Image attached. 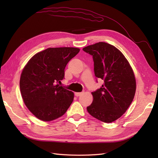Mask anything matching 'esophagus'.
<instances>
[{"label": "esophagus", "mask_w": 158, "mask_h": 158, "mask_svg": "<svg viewBox=\"0 0 158 158\" xmlns=\"http://www.w3.org/2000/svg\"><path fill=\"white\" fill-rule=\"evenodd\" d=\"M82 94V92H76L75 94H74V95H76V97H78V96H80V95Z\"/></svg>", "instance_id": "1"}]
</instances>
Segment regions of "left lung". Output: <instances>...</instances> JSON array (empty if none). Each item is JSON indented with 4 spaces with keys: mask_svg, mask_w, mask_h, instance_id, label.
<instances>
[{
    "mask_svg": "<svg viewBox=\"0 0 158 158\" xmlns=\"http://www.w3.org/2000/svg\"><path fill=\"white\" fill-rule=\"evenodd\" d=\"M83 51L93 57L95 77L104 81L92 93L94 99L87 107L88 112L102 122L112 123L126 112L135 97L133 70L122 52L107 43H97Z\"/></svg>",
    "mask_w": 158,
    "mask_h": 158,
    "instance_id": "8db88e82",
    "label": "left lung"
}]
</instances>
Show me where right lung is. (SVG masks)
Here are the masks:
<instances>
[{
  "label": "right lung",
  "mask_w": 158,
  "mask_h": 158,
  "mask_svg": "<svg viewBox=\"0 0 158 158\" xmlns=\"http://www.w3.org/2000/svg\"><path fill=\"white\" fill-rule=\"evenodd\" d=\"M79 51L74 47L48 48L37 52L23 68L20 80L22 97L37 118L55 120L73 103L74 93L58 82L64 78L66 64Z\"/></svg>",
  "instance_id": "add662e5"
}]
</instances>
